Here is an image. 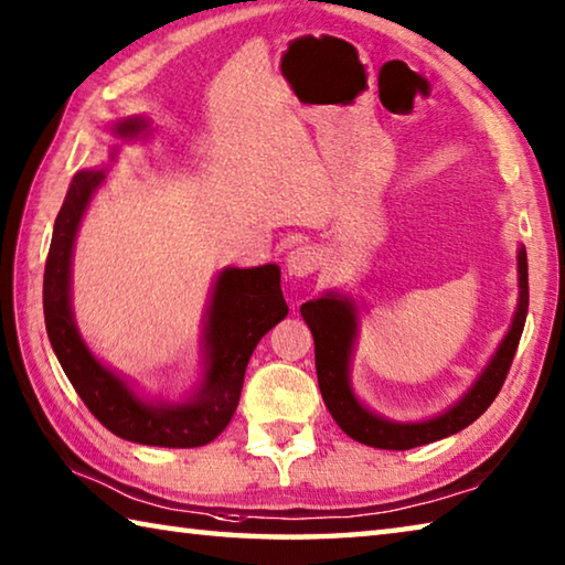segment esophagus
<instances>
[{"mask_svg": "<svg viewBox=\"0 0 565 565\" xmlns=\"http://www.w3.org/2000/svg\"><path fill=\"white\" fill-rule=\"evenodd\" d=\"M316 266H318V252L309 247V244H301V247H296L286 254V271H289V276H296V279L309 276Z\"/></svg>", "mask_w": 565, "mask_h": 565, "instance_id": "1", "label": "esophagus"}]
</instances>
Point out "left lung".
Instances as JSON below:
<instances>
[{
  "instance_id": "1",
  "label": "left lung",
  "mask_w": 565,
  "mask_h": 565,
  "mask_svg": "<svg viewBox=\"0 0 565 565\" xmlns=\"http://www.w3.org/2000/svg\"><path fill=\"white\" fill-rule=\"evenodd\" d=\"M516 274H519V299L516 311L511 318L507 335L501 338L494 355L489 358L484 371L461 395L457 403L449 405L435 417L417 419V423H397L373 413L361 403L351 383V361L361 331V311L353 296L326 291L321 299H313L301 306L303 321L309 323L316 345V375L321 387L323 403L333 415L338 427L355 443L377 447V449H413L419 445L437 443L461 429L469 427L484 409L494 403L501 385L507 381L509 365L514 361L521 331L526 323L529 311V262L526 247L521 244L516 252Z\"/></svg>"
}]
</instances>
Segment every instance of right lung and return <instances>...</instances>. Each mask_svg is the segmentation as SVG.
<instances>
[{"instance_id": "right-lung-1", "label": "right lung", "mask_w": 565, "mask_h": 565, "mask_svg": "<svg viewBox=\"0 0 565 565\" xmlns=\"http://www.w3.org/2000/svg\"><path fill=\"white\" fill-rule=\"evenodd\" d=\"M110 132L118 140L146 138L150 120L122 118L110 122ZM106 172L108 168L78 170L54 222L44 269V321L51 348L78 397L113 435L150 447H202L230 425L256 343L289 313L281 294V269L276 264L254 269L224 266L204 313L200 383L180 399L142 397L126 377L94 355L71 306L76 234Z\"/></svg>"}]
</instances>
